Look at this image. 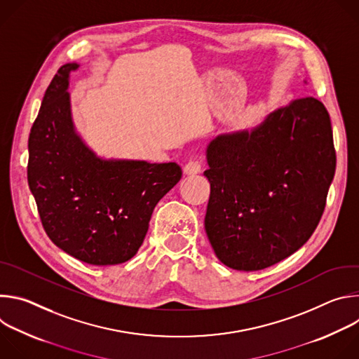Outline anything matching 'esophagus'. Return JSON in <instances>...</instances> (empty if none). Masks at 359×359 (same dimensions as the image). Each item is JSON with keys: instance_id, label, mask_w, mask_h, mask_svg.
<instances>
[{"instance_id": "obj_1", "label": "esophagus", "mask_w": 359, "mask_h": 359, "mask_svg": "<svg viewBox=\"0 0 359 359\" xmlns=\"http://www.w3.org/2000/svg\"><path fill=\"white\" fill-rule=\"evenodd\" d=\"M201 168H203V165H201L200 161H189L184 165L183 170H184L186 175H197V173L201 172Z\"/></svg>"}]
</instances>
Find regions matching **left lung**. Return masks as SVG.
Here are the masks:
<instances>
[{
	"label": "left lung",
	"instance_id": "left-lung-1",
	"mask_svg": "<svg viewBox=\"0 0 359 359\" xmlns=\"http://www.w3.org/2000/svg\"><path fill=\"white\" fill-rule=\"evenodd\" d=\"M206 159L204 229L224 266L263 270L309 241L337 163L331 119L318 99L291 100L251 130L217 135Z\"/></svg>",
	"mask_w": 359,
	"mask_h": 359
}]
</instances>
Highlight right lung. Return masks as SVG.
Segmentation results:
<instances>
[{
    "mask_svg": "<svg viewBox=\"0 0 359 359\" xmlns=\"http://www.w3.org/2000/svg\"><path fill=\"white\" fill-rule=\"evenodd\" d=\"M62 65L42 99L28 139V184L53 243L92 266H115L140 248L159 200L180 180L177 163L105 159L76 132Z\"/></svg>",
    "mask_w": 359,
    "mask_h": 359,
    "instance_id": "1",
    "label": "right lung"
}]
</instances>
